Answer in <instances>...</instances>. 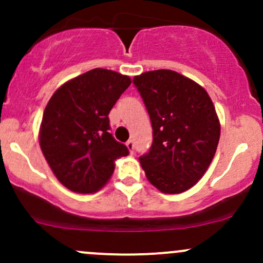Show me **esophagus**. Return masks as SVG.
I'll list each match as a JSON object with an SVG mask.
<instances>
[{
	"label": "esophagus",
	"instance_id": "obj_1",
	"mask_svg": "<svg viewBox=\"0 0 263 263\" xmlns=\"http://www.w3.org/2000/svg\"><path fill=\"white\" fill-rule=\"evenodd\" d=\"M126 145H127V147H128L129 153L134 154V150H135V142H134V140H128Z\"/></svg>",
	"mask_w": 263,
	"mask_h": 263
}]
</instances>
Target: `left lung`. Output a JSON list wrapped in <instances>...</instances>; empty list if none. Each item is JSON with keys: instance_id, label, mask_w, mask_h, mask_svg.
Instances as JSON below:
<instances>
[{"instance_id": "1", "label": "left lung", "mask_w": 263, "mask_h": 263, "mask_svg": "<svg viewBox=\"0 0 263 263\" xmlns=\"http://www.w3.org/2000/svg\"><path fill=\"white\" fill-rule=\"evenodd\" d=\"M153 126V144L139 158L151 184L181 193L205 174L216 153L220 123L203 87L181 73L156 70L135 76Z\"/></svg>"}]
</instances>
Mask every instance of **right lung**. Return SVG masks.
<instances>
[{
  "mask_svg": "<svg viewBox=\"0 0 263 263\" xmlns=\"http://www.w3.org/2000/svg\"><path fill=\"white\" fill-rule=\"evenodd\" d=\"M131 79L94 68L63 84L47 104L41 147L58 181L73 192L99 190L129 151L110 134L109 115Z\"/></svg>",
  "mask_w": 263,
  "mask_h": 263,
  "instance_id": "right-lung-1",
  "label": "right lung"
}]
</instances>
